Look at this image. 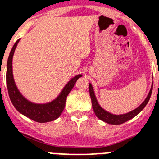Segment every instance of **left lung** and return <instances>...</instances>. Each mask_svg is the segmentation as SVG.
Here are the masks:
<instances>
[{
    "label": "left lung",
    "instance_id": "1",
    "mask_svg": "<svg viewBox=\"0 0 159 159\" xmlns=\"http://www.w3.org/2000/svg\"><path fill=\"white\" fill-rule=\"evenodd\" d=\"M152 90H153V86L151 87L150 91L148 93V96L145 98V100L136 109H134V110L130 111V112H128V113L121 114V115H114V114H111L110 112H108V111H105L100 106L99 104H98V102L97 101V98L95 97L94 91H93L92 84H89L90 98H91L93 109L95 115L97 116L99 118L100 120H102V121L108 123V124H111V125H120V124H122V123L130 120L131 118L134 117L135 116L138 115L144 108V107L147 105V103H148V100L150 98L151 93H152Z\"/></svg>",
    "mask_w": 159,
    "mask_h": 159
}]
</instances>
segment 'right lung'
Returning <instances> with one entry per match:
<instances>
[{"label": "right lung", "instance_id": "1", "mask_svg": "<svg viewBox=\"0 0 159 159\" xmlns=\"http://www.w3.org/2000/svg\"><path fill=\"white\" fill-rule=\"evenodd\" d=\"M19 41L20 39L16 41L11 49L8 57L7 69H6V84H7L9 97L11 98V102L18 111H20V113L30 118L34 121L44 123L56 120L59 117L64 110L67 95L69 94V93L73 89L77 80L80 78L82 75H78L72 78L62 89L59 96L52 102L44 104L33 103L26 99L20 93L15 85L13 78L12 59H13L14 52H15V48L17 47Z\"/></svg>", "mask_w": 159, "mask_h": 159}]
</instances>
